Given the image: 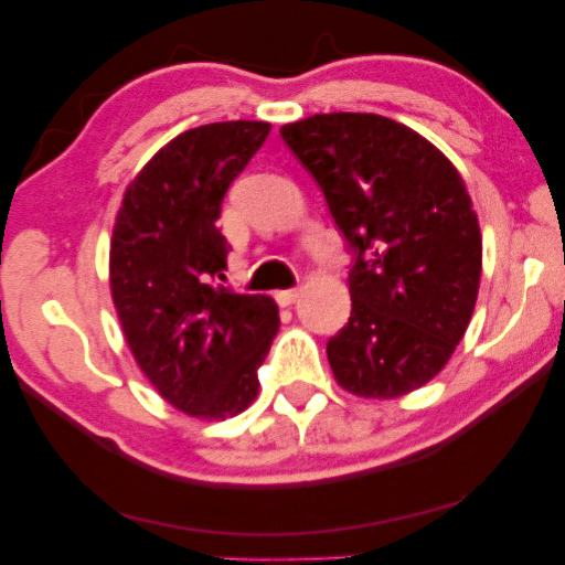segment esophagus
<instances>
[{
  "label": "esophagus",
  "instance_id": "esophagus-1",
  "mask_svg": "<svg viewBox=\"0 0 565 565\" xmlns=\"http://www.w3.org/2000/svg\"><path fill=\"white\" fill-rule=\"evenodd\" d=\"M300 298V288H290V290H280L275 295V300L280 302V306H292L295 300Z\"/></svg>",
  "mask_w": 565,
  "mask_h": 565
}]
</instances>
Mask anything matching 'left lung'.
Wrapping results in <instances>:
<instances>
[{"label": "left lung", "mask_w": 565, "mask_h": 565, "mask_svg": "<svg viewBox=\"0 0 565 565\" xmlns=\"http://www.w3.org/2000/svg\"><path fill=\"white\" fill-rule=\"evenodd\" d=\"M351 253V318L328 361L345 392L396 398L445 369L482 270L472 199L412 128L376 113H320L280 128Z\"/></svg>", "instance_id": "1"}]
</instances>
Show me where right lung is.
I'll use <instances>...</instances> for the list:
<instances>
[{"mask_svg":"<svg viewBox=\"0 0 565 565\" xmlns=\"http://www.w3.org/2000/svg\"><path fill=\"white\" fill-rule=\"evenodd\" d=\"M270 134L265 120L173 138L128 186L110 242V292L134 359L171 406L227 419L255 402L280 326L267 295L216 282L227 270L224 194Z\"/></svg>","mask_w":565,"mask_h":565,"instance_id":"obj_1","label":"right lung"}]
</instances>
